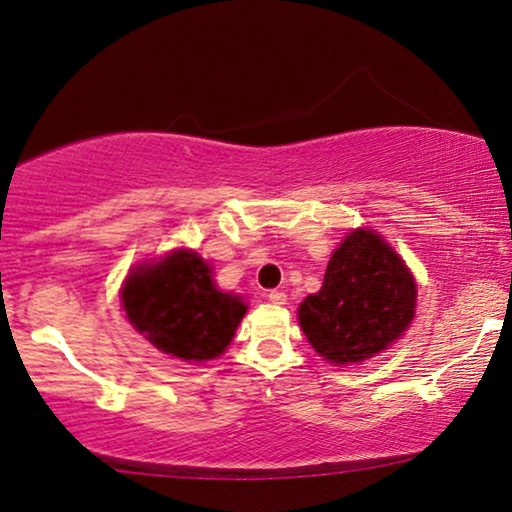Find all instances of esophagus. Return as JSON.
Returning <instances> with one entry per match:
<instances>
[{
	"label": "esophagus",
	"instance_id": "34e87169",
	"mask_svg": "<svg viewBox=\"0 0 512 512\" xmlns=\"http://www.w3.org/2000/svg\"><path fill=\"white\" fill-rule=\"evenodd\" d=\"M267 300H270L272 304H277V306H283L288 302V297H286V293H283V290H270V293H267Z\"/></svg>",
	"mask_w": 512,
	"mask_h": 512
}]
</instances>
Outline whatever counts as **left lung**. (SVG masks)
I'll return each instance as SVG.
<instances>
[{"mask_svg": "<svg viewBox=\"0 0 512 512\" xmlns=\"http://www.w3.org/2000/svg\"><path fill=\"white\" fill-rule=\"evenodd\" d=\"M416 283L382 235L357 229L329 258L325 281L300 304L311 348L336 366L359 364L387 350L414 318Z\"/></svg>", "mask_w": 512, "mask_h": 512, "instance_id": "obj_1", "label": "left lung"}]
</instances>
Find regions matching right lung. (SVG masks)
Instances as JSON below:
<instances>
[{
    "label": "right lung",
    "instance_id": "obj_1",
    "mask_svg": "<svg viewBox=\"0 0 512 512\" xmlns=\"http://www.w3.org/2000/svg\"><path fill=\"white\" fill-rule=\"evenodd\" d=\"M121 302L146 341L185 361L222 355L247 313L238 295L217 290L208 263L192 249L137 265L123 283Z\"/></svg>",
    "mask_w": 512,
    "mask_h": 512
}]
</instances>
